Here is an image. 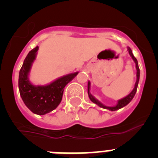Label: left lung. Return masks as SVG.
<instances>
[{
	"label": "left lung",
	"instance_id": "obj_1",
	"mask_svg": "<svg viewBox=\"0 0 158 158\" xmlns=\"http://www.w3.org/2000/svg\"><path fill=\"white\" fill-rule=\"evenodd\" d=\"M128 52H129V54L131 55V57L132 58V59L134 60V62L135 63V67H136V82H135V87H134L133 90L129 93L127 96L122 98L121 100H118V103L115 106H113V107H108V106H105L104 104H103L101 102L99 101L97 99H96L93 95L90 93V81L88 82V94H89V97L90 99L92 102H93L94 104H97L99 107H102V108H104V109H107L110 110V111H116V110L120 109L122 107H125L126 105H127L129 104L130 102L132 100V99L134 98V96H135V93L137 92V88H138V85H139V77H140V70H139V64H138V61H137L136 58L134 56L133 53H132V51H131V49L130 47H128Z\"/></svg>",
	"mask_w": 158,
	"mask_h": 158
}]
</instances>
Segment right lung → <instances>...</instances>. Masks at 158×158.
Masks as SVG:
<instances>
[{
    "mask_svg": "<svg viewBox=\"0 0 158 158\" xmlns=\"http://www.w3.org/2000/svg\"><path fill=\"white\" fill-rule=\"evenodd\" d=\"M39 47L27 54L19 73V90L23 103L36 115H43L51 112L62 101L64 88L77 75L78 72L58 77L46 85H35L29 80V73L37 55Z\"/></svg>",
    "mask_w": 158,
    "mask_h": 158,
    "instance_id": "right-lung-1",
    "label": "right lung"
}]
</instances>
